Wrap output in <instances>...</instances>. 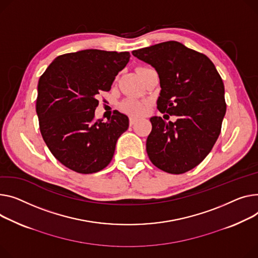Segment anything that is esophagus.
I'll list each match as a JSON object with an SVG mask.
<instances>
[{"mask_svg": "<svg viewBox=\"0 0 258 258\" xmlns=\"http://www.w3.org/2000/svg\"><path fill=\"white\" fill-rule=\"evenodd\" d=\"M136 121H137V119L131 118V119H130V125H134V124L136 123Z\"/></svg>", "mask_w": 258, "mask_h": 258, "instance_id": "esophagus-1", "label": "esophagus"}]
</instances>
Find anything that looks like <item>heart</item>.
<instances>
[{
	"instance_id": "obj_1",
	"label": "heart",
	"mask_w": 258,
	"mask_h": 258,
	"mask_svg": "<svg viewBox=\"0 0 258 258\" xmlns=\"http://www.w3.org/2000/svg\"><path fill=\"white\" fill-rule=\"evenodd\" d=\"M121 109L132 115V116H138L143 114L148 109V102L145 100H138V99H133L128 98L121 102Z\"/></svg>"
}]
</instances>
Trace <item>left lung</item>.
I'll list each match as a JSON object with an SVG mask.
<instances>
[{"mask_svg": "<svg viewBox=\"0 0 258 258\" xmlns=\"http://www.w3.org/2000/svg\"><path fill=\"white\" fill-rule=\"evenodd\" d=\"M159 74L158 109L177 116L175 122L150 118L146 151L151 163L171 174L198 166L214 147L226 113L224 84L205 55L177 41L133 50Z\"/></svg>", "mask_w": 258, "mask_h": 258, "instance_id": "obj_1", "label": "left lung"}]
</instances>
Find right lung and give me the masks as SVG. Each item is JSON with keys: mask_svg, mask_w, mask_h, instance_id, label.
<instances>
[{"mask_svg": "<svg viewBox=\"0 0 258 258\" xmlns=\"http://www.w3.org/2000/svg\"><path fill=\"white\" fill-rule=\"evenodd\" d=\"M128 51L84 49L57 57L38 82L36 112L42 138L66 168L95 173L113 159L118 138L128 128L126 115L114 111L107 122L95 119L98 94L130 60Z\"/></svg>", "mask_w": 258, "mask_h": 258, "instance_id": "1", "label": "right lung"}]
</instances>
